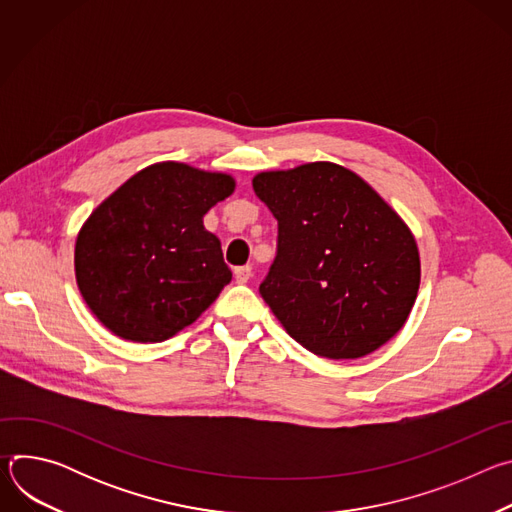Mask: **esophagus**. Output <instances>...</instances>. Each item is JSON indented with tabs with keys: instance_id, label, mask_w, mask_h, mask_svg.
Listing matches in <instances>:
<instances>
[{
	"instance_id": "esophagus-1",
	"label": "esophagus",
	"mask_w": 512,
	"mask_h": 512,
	"mask_svg": "<svg viewBox=\"0 0 512 512\" xmlns=\"http://www.w3.org/2000/svg\"><path fill=\"white\" fill-rule=\"evenodd\" d=\"M251 275H253V269H251L249 265H245V267H235V279H237V283H247V281L251 279Z\"/></svg>"
}]
</instances>
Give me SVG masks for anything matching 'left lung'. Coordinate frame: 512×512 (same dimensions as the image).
Wrapping results in <instances>:
<instances>
[{
    "instance_id": "8db88e82",
    "label": "left lung",
    "mask_w": 512,
    "mask_h": 512,
    "mask_svg": "<svg viewBox=\"0 0 512 512\" xmlns=\"http://www.w3.org/2000/svg\"><path fill=\"white\" fill-rule=\"evenodd\" d=\"M253 190L277 218V255L259 294L287 334L336 360L391 340L421 275L417 243L399 214L330 162L261 172Z\"/></svg>"
}]
</instances>
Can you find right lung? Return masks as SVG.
Segmentation results:
<instances>
[{"label":"right lung","instance_id":"1","mask_svg":"<svg viewBox=\"0 0 512 512\" xmlns=\"http://www.w3.org/2000/svg\"><path fill=\"white\" fill-rule=\"evenodd\" d=\"M233 190L229 174L162 162L97 206L77 237L75 271L105 328L131 342H162L218 298L233 273L202 216Z\"/></svg>","mask_w":512,"mask_h":512}]
</instances>
